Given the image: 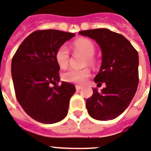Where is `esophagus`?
I'll return each mask as SVG.
<instances>
[{
	"instance_id": "esophagus-1",
	"label": "esophagus",
	"mask_w": 151,
	"mask_h": 151,
	"mask_svg": "<svg viewBox=\"0 0 151 151\" xmlns=\"http://www.w3.org/2000/svg\"><path fill=\"white\" fill-rule=\"evenodd\" d=\"M82 88V87H81V86H76V89H77V90H80L81 88Z\"/></svg>"
}]
</instances>
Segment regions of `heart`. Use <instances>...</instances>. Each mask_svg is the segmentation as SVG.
<instances>
[{
  "label": "heart",
  "mask_w": 151,
  "mask_h": 151,
  "mask_svg": "<svg viewBox=\"0 0 151 151\" xmlns=\"http://www.w3.org/2000/svg\"><path fill=\"white\" fill-rule=\"evenodd\" d=\"M73 50L77 53H80L86 56V63L89 65H94L95 59L93 58L95 54V45L90 40L81 38L76 40L72 44ZM55 61L58 66L62 69H65L69 65L70 62V53L65 45H63L58 48L55 53ZM90 75V71L88 69H70L69 70L63 73V79L65 81L70 83L82 84Z\"/></svg>",
  "instance_id": "obj_1"
}]
</instances>
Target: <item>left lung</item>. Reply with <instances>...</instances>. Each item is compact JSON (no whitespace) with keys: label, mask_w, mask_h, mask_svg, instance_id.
<instances>
[{"label":"left lung","mask_w":151,"mask_h":151,"mask_svg":"<svg viewBox=\"0 0 151 151\" xmlns=\"http://www.w3.org/2000/svg\"><path fill=\"white\" fill-rule=\"evenodd\" d=\"M79 34L93 39L102 52V63L94 78L99 92L93 88L87 99L88 115L97 120H111L121 115L132 101L139 84V55L132 43L120 34L107 28L81 31Z\"/></svg>","instance_id":"obj_1"}]
</instances>
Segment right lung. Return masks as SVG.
Masks as SVG:
<instances>
[{
  "label": "right lung",
  "mask_w": 151,
  "mask_h": 151,
  "mask_svg": "<svg viewBox=\"0 0 151 151\" xmlns=\"http://www.w3.org/2000/svg\"><path fill=\"white\" fill-rule=\"evenodd\" d=\"M75 36L58 30L36 31L25 39L12 58V76L16 96L26 113L42 124H55L68 113L73 84L60 81L55 61L58 48ZM53 83L55 86H50Z\"/></svg>",
  "instance_id": "add662e5"
}]
</instances>
